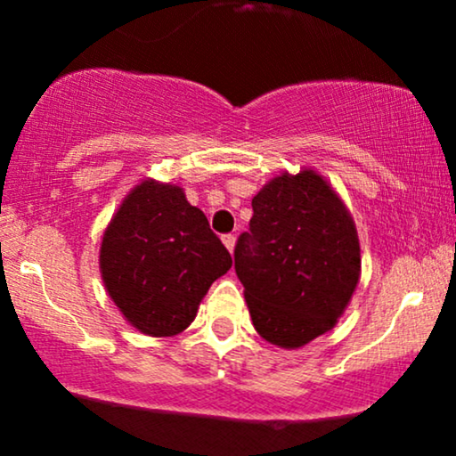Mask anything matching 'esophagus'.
Wrapping results in <instances>:
<instances>
[{
  "instance_id": "obj_1",
  "label": "esophagus",
  "mask_w": 456,
  "mask_h": 456,
  "mask_svg": "<svg viewBox=\"0 0 456 456\" xmlns=\"http://www.w3.org/2000/svg\"><path fill=\"white\" fill-rule=\"evenodd\" d=\"M223 242H224V246H227V248H229V253H233V248H235V235H233V233L223 235Z\"/></svg>"
}]
</instances>
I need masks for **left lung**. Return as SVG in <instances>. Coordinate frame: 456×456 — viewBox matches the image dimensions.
Here are the masks:
<instances>
[{
  "label": "left lung",
  "mask_w": 456,
  "mask_h": 456,
  "mask_svg": "<svg viewBox=\"0 0 456 456\" xmlns=\"http://www.w3.org/2000/svg\"><path fill=\"white\" fill-rule=\"evenodd\" d=\"M233 259L255 330L285 349L328 332L360 279L352 216L315 171L282 174L261 188Z\"/></svg>",
  "instance_id": "left-lung-1"
}]
</instances>
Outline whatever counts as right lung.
<instances>
[{
    "instance_id": "1",
    "label": "right lung",
    "mask_w": 456,
    "mask_h": 456,
    "mask_svg": "<svg viewBox=\"0 0 456 456\" xmlns=\"http://www.w3.org/2000/svg\"><path fill=\"white\" fill-rule=\"evenodd\" d=\"M232 264L184 191L156 182H143L124 199L101 246L109 296L150 337H174L191 326L199 302Z\"/></svg>"
}]
</instances>
